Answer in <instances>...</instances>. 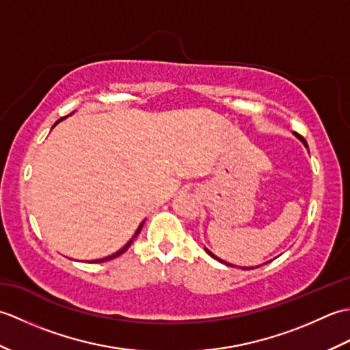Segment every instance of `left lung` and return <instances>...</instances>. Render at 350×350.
<instances>
[{
    "instance_id": "8db88e82",
    "label": "left lung",
    "mask_w": 350,
    "mask_h": 350,
    "mask_svg": "<svg viewBox=\"0 0 350 350\" xmlns=\"http://www.w3.org/2000/svg\"><path fill=\"white\" fill-rule=\"evenodd\" d=\"M295 135H296V137H298V138H299V139L302 141V144H304V146H306V147H308V146H307V141H306V139H304V138H302V137L299 135V133H295ZM204 250H206V252H207V254H209L211 257H213L215 260H218V262H221V263H224V265H227V266H234V265H232V263H228V262H224V260H221L219 257H217V256H215V254H213V252H211V251H209V250H207V248H204ZM256 267H258V266H256ZM242 269H254V267H242Z\"/></svg>"
}]
</instances>
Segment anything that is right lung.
<instances>
[{
    "instance_id": "right-lung-1",
    "label": "right lung",
    "mask_w": 350,
    "mask_h": 350,
    "mask_svg": "<svg viewBox=\"0 0 350 350\" xmlns=\"http://www.w3.org/2000/svg\"><path fill=\"white\" fill-rule=\"evenodd\" d=\"M63 118H64V117H63ZM63 118H60V120H57V122H55V124H57V123H60V122L63 120ZM55 124H54V126H55ZM143 224H144V221H143V222H141V224L138 226V228H137V232H135V234H133V236L131 237V241H129L128 243H126L123 248H120V250H118L117 252H114V254H113V256L103 257V258H99V260H92V263H102V262H108V260H113V258H116V257H118V256H122V254H123V252H124L126 250H128V248L131 247V245H132V242H133V241H135V237H137V236L139 234V232H141V228H143Z\"/></svg>"
}]
</instances>
